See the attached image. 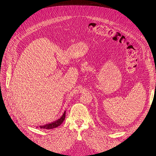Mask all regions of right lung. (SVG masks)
Listing matches in <instances>:
<instances>
[{
  "label": "right lung",
  "instance_id": "add662e5",
  "mask_svg": "<svg viewBox=\"0 0 156 156\" xmlns=\"http://www.w3.org/2000/svg\"><path fill=\"white\" fill-rule=\"evenodd\" d=\"M65 117H66V111H64L62 116H61L60 119H58L57 120L51 122V123L47 124H45V125H43V126H40V128H41V129H51L55 128V127H57L58 126H60L61 124H62L63 121L65 120Z\"/></svg>",
  "mask_w": 156,
  "mask_h": 156
}]
</instances>
